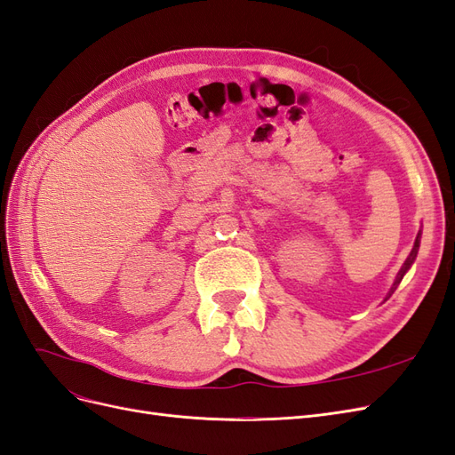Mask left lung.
Listing matches in <instances>:
<instances>
[{
	"label": "left lung",
	"instance_id": "left-lung-1",
	"mask_svg": "<svg viewBox=\"0 0 455 455\" xmlns=\"http://www.w3.org/2000/svg\"><path fill=\"white\" fill-rule=\"evenodd\" d=\"M419 243H421V233H418V237H416V241H414V249L410 251V254H408V258L404 259V264H403V267H401V271L396 273V277H395V283L391 284V288H389V292H387V298L396 291V286L401 284V281H403V277L406 275V271L411 267V264H414L416 261V256H418V251H419ZM385 298V299H387Z\"/></svg>",
	"mask_w": 455,
	"mask_h": 455
}]
</instances>
